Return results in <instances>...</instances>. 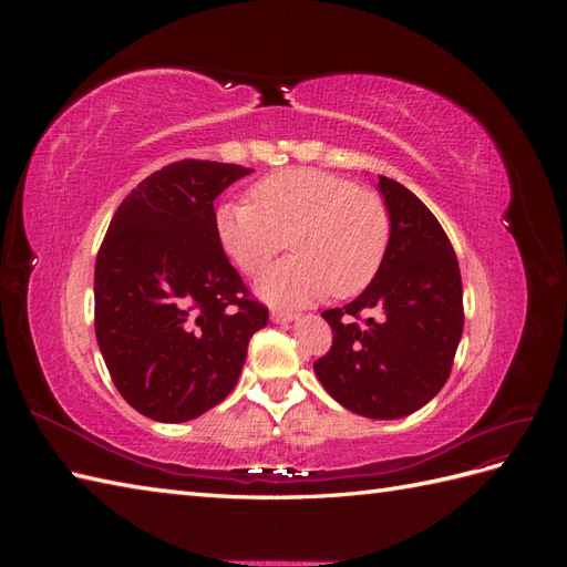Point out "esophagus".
Returning <instances> with one entry per match:
<instances>
[{"instance_id":"obj_1","label":"esophagus","mask_w":567,"mask_h":567,"mask_svg":"<svg viewBox=\"0 0 567 567\" xmlns=\"http://www.w3.org/2000/svg\"><path fill=\"white\" fill-rule=\"evenodd\" d=\"M300 315H296V312H284V310H274L271 312V321L274 323H290V321H296Z\"/></svg>"}]
</instances>
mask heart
<instances>
[{
  "instance_id": "heart-1",
  "label": "heart",
  "mask_w": 567,
  "mask_h": 567,
  "mask_svg": "<svg viewBox=\"0 0 567 567\" xmlns=\"http://www.w3.org/2000/svg\"><path fill=\"white\" fill-rule=\"evenodd\" d=\"M250 200L221 205L215 231L248 277H257L290 241L296 257L257 281V296L269 305H310L329 290L352 298L381 271L390 213L379 194L321 169L293 167L257 182Z\"/></svg>"
}]
</instances>
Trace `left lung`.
I'll list each match as a JSON object with an SVG mask.
<instances>
[{"instance_id": "1", "label": "left lung", "mask_w": 567, "mask_h": 567, "mask_svg": "<svg viewBox=\"0 0 567 567\" xmlns=\"http://www.w3.org/2000/svg\"><path fill=\"white\" fill-rule=\"evenodd\" d=\"M390 246L375 279L350 305L321 317L333 331L315 373L359 416L414 414L447 383L463 333V288L454 248L435 215L406 186L379 175ZM362 311L377 317L357 324Z\"/></svg>"}]
</instances>
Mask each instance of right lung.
<instances>
[{"mask_svg": "<svg viewBox=\"0 0 567 567\" xmlns=\"http://www.w3.org/2000/svg\"><path fill=\"white\" fill-rule=\"evenodd\" d=\"M252 169L179 161L120 203L94 267V329L125 402L161 423L198 419L234 390L267 307L229 265L215 198Z\"/></svg>", "mask_w": 567, "mask_h": 567, "instance_id": "1", "label": "right lung"}]
</instances>
